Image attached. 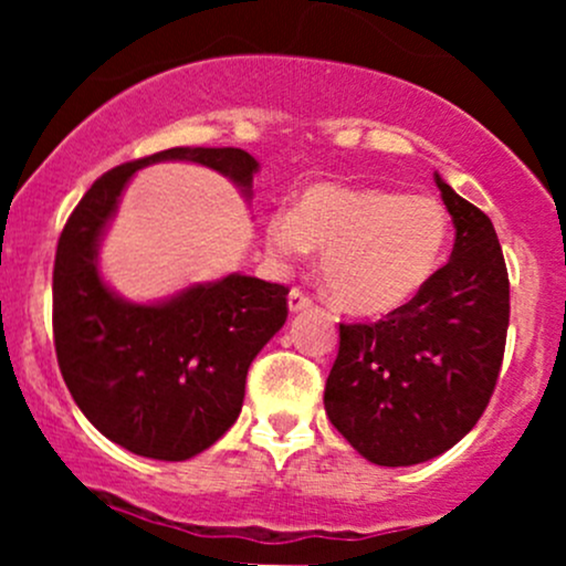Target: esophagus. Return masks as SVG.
Segmentation results:
<instances>
[{
    "instance_id": "esophagus-1",
    "label": "esophagus",
    "mask_w": 566,
    "mask_h": 566,
    "mask_svg": "<svg viewBox=\"0 0 566 566\" xmlns=\"http://www.w3.org/2000/svg\"><path fill=\"white\" fill-rule=\"evenodd\" d=\"M287 305H290L292 314H297V311L311 308V305H314V301H311V297L305 295V292H303L301 287H292L290 295H287Z\"/></svg>"
}]
</instances>
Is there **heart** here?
<instances>
[{
  "mask_svg": "<svg viewBox=\"0 0 566 566\" xmlns=\"http://www.w3.org/2000/svg\"><path fill=\"white\" fill-rule=\"evenodd\" d=\"M450 216L428 193L314 184L295 210L265 220V247L279 261L322 250V284L350 314H388L412 301L444 255Z\"/></svg>",
  "mask_w": 566,
  "mask_h": 566,
  "instance_id": "1",
  "label": "heart"
}]
</instances>
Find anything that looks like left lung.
<instances>
[{"label": "left lung", "mask_w": 566, "mask_h": 566, "mask_svg": "<svg viewBox=\"0 0 566 566\" xmlns=\"http://www.w3.org/2000/svg\"><path fill=\"white\" fill-rule=\"evenodd\" d=\"M437 186L452 255L412 301L375 324H340L327 418L361 458L415 465L458 444L490 405L509 333V271L492 220Z\"/></svg>", "instance_id": "8db88e82"}]
</instances>
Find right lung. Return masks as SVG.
I'll return each instance as SVG.
<instances>
[{
    "mask_svg": "<svg viewBox=\"0 0 566 566\" xmlns=\"http://www.w3.org/2000/svg\"><path fill=\"white\" fill-rule=\"evenodd\" d=\"M193 161L247 199L258 161L242 148H167L114 167L90 186L57 239L53 335L76 407L114 444L154 460H188L242 412L247 369L287 322V287L229 274L159 303H129L103 282L97 247L140 167Z\"/></svg>",
    "mask_w": 566,
    "mask_h": 566,
    "instance_id": "obj_1",
    "label": "right lung"
}]
</instances>
